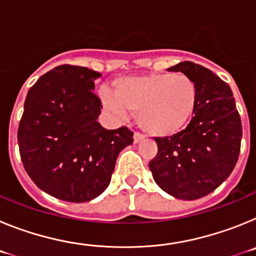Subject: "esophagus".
I'll return each mask as SVG.
<instances>
[{"mask_svg":"<svg viewBox=\"0 0 256 256\" xmlns=\"http://www.w3.org/2000/svg\"><path fill=\"white\" fill-rule=\"evenodd\" d=\"M144 138V134H141V133L138 132H134V134H133V142H134V144H138V142H141Z\"/></svg>","mask_w":256,"mask_h":256,"instance_id":"obj_1","label":"esophagus"}]
</instances>
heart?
I'll return each mask as SVG.
<instances>
[{
	"label": "heart",
	"mask_w": 256,
	"mask_h": 256,
	"mask_svg": "<svg viewBox=\"0 0 256 256\" xmlns=\"http://www.w3.org/2000/svg\"><path fill=\"white\" fill-rule=\"evenodd\" d=\"M114 96L102 92L106 108L116 115L136 112V122L148 134L168 138L182 132L198 105V87L186 74L160 72L124 76L112 84Z\"/></svg>",
	"instance_id": "b5f03b06"
}]
</instances>
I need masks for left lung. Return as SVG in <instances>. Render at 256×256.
Returning <instances> with one entry per match:
<instances>
[{
    "mask_svg": "<svg viewBox=\"0 0 256 256\" xmlns=\"http://www.w3.org/2000/svg\"><path fill=\"white\" fill-rule=\"evenodd\" d=\"M195 80L198 105L186 130L156 137L148 164L158 186L180 200L204 198L224 182L238 159L242 126L230 86L212 70L183 61L169 68Z\"/></svg>",
    "mask_w": 256,
    "mask_h": 256,
    "instance_id": "obj_1",
    "label": "left lung"
}]
</instances>
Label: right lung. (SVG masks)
Instances as JSON below:
<instances>
[{
  "instance_id": "add662e5",
  "label": "right lung",
  "mask_w": 256,
  "mask_h": 256,
  "mask_svg": "<svg viewBox=\"0 0 256 256\" xmlns=\"http://www.w3.org/2000/svg\"><path fill=\"white\" fill-rule=\"evenodd\" d=\"M101 74L60 65L28 91L18 130L20 158L30 180L48 195L86 202L108 188L122 150L133 144L126 126L105 130L94 94Z\"/></svg>"
}]
</instances>
